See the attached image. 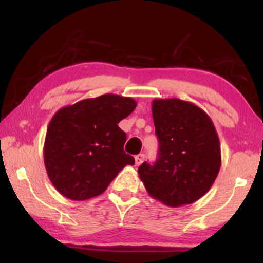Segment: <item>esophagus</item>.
I'll list each match as a JSON object with an SVG mask.
<instances>
[{
  "instance_id": "1",
  "label": "esophagus",
  "mask_w": 263,
  "mask_h": 263,
  "mask_svg": "<svg viewBox=\"0 0 263 263\" xmlns=\"http://www.w3.org/2000/svg\"><path fill=\"white\" fill-rule=\"evenodd\" d=\"M135 160H136V166H140V164H141L142 162H144L145 155L142 154V153L138 154V155H136V157H135Z\"/></svg>"
}]
</instances>
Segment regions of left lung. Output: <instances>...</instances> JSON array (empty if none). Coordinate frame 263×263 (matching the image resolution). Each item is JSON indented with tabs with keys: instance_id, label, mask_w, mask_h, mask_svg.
<instances>
[{
	"instance_id": "obj_1",
	"label": "left lung",
	"mask_w": 263,
	"mask_h": 263,
	"mask_svg": "<svg viewBox=\"0 0 263 263\" xmlns=\"http://www.w3.org/2000/svg\"><path fill=\"white\" fill-rule=\"evenodd\" d=\"M152 115L159 140L154 164L138 174L151 197L168 206L191 204L205 195L221 164L220 142L205 111L179 99L154 100Z\"/></svg>"
}]
</instances>
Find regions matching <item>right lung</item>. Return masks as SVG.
I'll return each mask as SVG.
<instances>
[{
  "instance_id": "add662e5",
  "label": "right lung",
  "mask_w": 263,
  "mask_h": 263,
  "mask_svg": "<svg viewBox=\"0 0 263 263\" xmlns=\"http://www.w3.org/2000/svg\"><path fill=\"white\" fill-rule=\"evenodd\" d=\"M131 97L105 94L58 110L47 126L44 162L52 184L72 201L103 194L135 159L124 152L118 123L136 109Z\"/></svg>"
}]
</instances>
